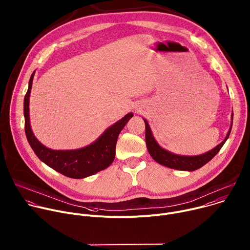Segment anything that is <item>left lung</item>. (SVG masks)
<instances>
[{
    "label": "left lung",
    "mask_w": 250,
    "mask_h": 250,
    "mask_svg": "<svg viewBox=\"0 0 250 250\" xmlns=\"http://www.w3.org/2000/svg\"><path fill=\"white\" fill-rule=\"evenodd\" d=\"M233 118V114H231V119ZM146 124V145L147 147V151L151 155V157L160 165H163L165 167H167L169 168L173 169H179V170H187V171H193L198 168L202 167L207 163H209L221 149V147L224 146L226 141L228 140L232 122L230 125V128L229 130V133L225 140L219 144L216 147L211 149L210 152L205 153L200 156H195V157H187V156H179L172 154L170 152L166 151L165 148L161 147L159 144L156 142L155 138L153 137L151 128H149L146 120H144Z\"/></svg>",
    "instance_id": "left-lung-1"
}]
</instances>
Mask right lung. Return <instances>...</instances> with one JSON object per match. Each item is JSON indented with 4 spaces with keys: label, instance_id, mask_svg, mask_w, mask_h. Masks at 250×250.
Instances as JSON below:
<instances>
[{
    "label": "right lung",
    "instance_id": "right-lung-1",
    "mask_svg": "<svg viewBox=\"0 0 250 250\" xmlns=\"http://www.w3.org/2000/svg\"><path fill=\"white\" fill-rule=\"evenodd\" d=\"M34 73L30 77L28 89L24 96L23 114L26 138L35 155L48 167L71 178H83L107 168L115 158L118 136L129 119L133 117V113L125 115L85 147L73 151H54L48 148L35 138L29 124V96Z\"/></svg>",
    "mask_w": 250,
    "mask_h": 250
}]
</instances>
